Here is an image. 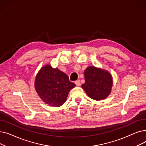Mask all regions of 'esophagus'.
Masks as SVG:
<instances>
[{"mask_svg": "<svg viewBox=\"0 0 146 146\" xmlns=\"http://www.w3.org/2000/svg\"><path fill=\"white\" fill-rule=\"evenodd\" d=\"M74 83L76 84V86H80V80H76V81L74 82Z\"/></svg>", "mask_w": 146, "mask_h": 146, "instance_id": "esophagus-1", "label": "esophagus"}]
</instances>
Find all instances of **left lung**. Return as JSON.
Listing matches in <instances>:
<instances>
[{
	"label": "left lung",
	"instance_id": "obj_1",
	"mask_svg": "<svg viewBox=\"0 0 146 146\" xmlns=\"http://www.w3.org/2000/svg\"><path fill=\"white\" fill-rule=\"evenodd\" d=\"M85 79L82 87L90 98L100 101L110 94L112 79L109 72L90 66L85 71Z\"/></svg>",
	"mask_w": 146,
	"mask_h": 146
}]
</instances>
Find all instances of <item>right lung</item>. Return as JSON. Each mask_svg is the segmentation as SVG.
<instances>
[{
    "label": "right lung",
    "mask_w": 146,
    "mask_h": 146,
    "mask_svg": "<svg viewBox=\"0 0 146 146\" xmlns=\"http://www.w3.org/2000/svg\"><path fill=\"white\" fill-rule=\"evenodd\" d=\"M68 77L58 68L46 65L37 74L35 88L42 100L48 105L60 106L66 101L69 91L75 86Z\"/></svg>",
    "instance_id": "right-lung-1"
}]
</instances>
